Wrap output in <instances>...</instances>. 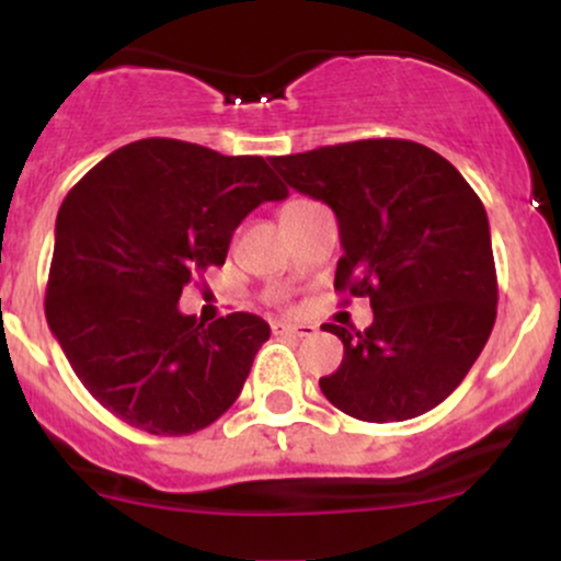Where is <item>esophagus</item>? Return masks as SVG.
I'll return each mask as SVG.
<instances>
[{
  "mask_svg": "<svg viewBox=\"0 0 561 561\" xmlns=\"http://www.w3.org/2000/svg\"><path fill=\"white\" fill-rule=\"evenodd\" d=\"M272 330L274 334H295V337H311V334H317V327L313 324H293V321H274Z\"/></svg>",
  "mask_w": 561,
  "mask_h": 561,
  "instance_id": "34e87169",
  "label": "esophagus"
}]
</instances>
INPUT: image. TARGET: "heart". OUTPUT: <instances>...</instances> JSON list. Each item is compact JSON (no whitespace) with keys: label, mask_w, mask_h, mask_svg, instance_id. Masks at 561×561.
Listing matches in <instances>:
<instances>
[{"label":"heart","mask_w":561,"mask_h":561,"mask_svg":"<svg viewBox=\"0 0 561 561\" xmlns=\"http://www.w3.org/2000/svg\"><path fill=\"white\" fill-rule=\"evenodd\" d=\"M295 203H302V199H289V203L285 205V208H293V205H295ZM285 208H282V210H285Z\"/></svg>","instance_id":"b5f03b06"}]
</instances>
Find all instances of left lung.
Segmentation results:
<instances>
[{
  "instance_id": "obj_1",
  "label": "left lung",
  "mask_w": 561,
  "mask_h": 561,
  "mask_svg": "<svg viewBox=\"0 0 561 561\" xmlns=\"http://www.w3.org/2000/svg\"><path fill=\"white\" fill-rule=\"evenodd\" d=\"M279 176L334 210L337 293L369 298L343 340L327 401L362 422H403L461 385L491 337L499 282L488 214L446 158L409 139H362L272 158Z\"/></svg>"
}]
</instances>
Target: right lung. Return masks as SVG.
I'll return each mask as SVG.
<instances>
[{"label": "right lung", "instance_id": "1", "mask_svg": "<svg viewBox=\"0 0 561 561\" xmlns=\"http://www.w3.org/2000/svg\"><path fill=\"white\" fill-rule=\"evenodd\" d=\"M285 197L261 156L158 137L115 150L68 192L44 311L76 377L118 420L190 435L237 401L272 330L242 311L205 327L179 298L224 266L250 210Z\"/></svg>", "mask_w": 561, "mask_h": 561}]
</instances>
